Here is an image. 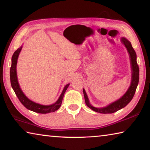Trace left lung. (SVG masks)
I'll use <instances>...</instances> for the list:
<instances>
[{"label": "left lung", "instance_id": "obj_1", "mask_svg": "<svg viewBox=\"0 0 150 150\" xmlns=\"http://www.w3.org/2000/svg\"><path fill=\"white\" fill-rule=\"evenodd\" d=\"M122 42L125 45L127 48V50L130 54V61H131V65H132V82L131 85L129 87L128 90L127 92L124 94V95L122 97L120 98V99L117 101H115L113 103L110 104L108 106L105 108H97L95 107H93L91 106L88 101V97L87 94H86L85 90L83 89V94H84V97L85 103L88 108L92 109L93 110L96 112L103 113V114H111L114 113L115 112L120 110L121 108L128 105V104L130 102L132 99L134 94L136 93V90L138 86V82H139V66L136 62V54L134 50L133 49L131 43L127 40L124 38H122Z\"/></svg>", "mask_w": 150, "mask_h": 150}]
</instances>
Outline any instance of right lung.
Returning a JSON list of instances; mask_svg holds the SVG:
<instances>
[{
	"label": "right lung",
	"mask_w": 150,
	"mask_h": 150,
	"mask_svg": "<svg viewBox=\"0 0 150 150\" xmlns=\"http://www.w3.org/2000/svg\"><path fill=\"white\" fill-rule=\"evenodd\" d=\"M21 50H22V47H20L14 52V54L12 57V65H11V70H10L11 83L12 87L13 88L15 94L16 95L17 97L18 98L20 103H21L26 108L28 109V110L34 111L35 112L40 113V114H47V113H50V112H52L56 111L59 108L61 105H62L63 96H64L65 91L67 90L68 87H69V84H67L65 85V87H64V88H63V90L62 91V95H61L59 96V99H58L56 101V103H54V105H49V106L41 105H39V104L32 102V100L28 99V98L25 96L23 92L22 91V90L20 89L18 82L17 75H16L17 59H18V55Z\"/></svg>",
	"instance_id": "1"
}]
</instances>
